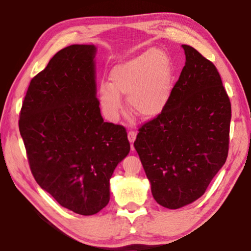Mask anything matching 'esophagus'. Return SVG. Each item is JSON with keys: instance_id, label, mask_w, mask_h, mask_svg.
<instances>
[{"instance_id": "1", "label": "esophagus", "mask_w": 251, "mask_h": 251, "mask_svg": "<svg viewBox=\"0 0 251 251\" xmlns=\"http://www.w3.org/2000/svg\"><path fill=\"white\" fill-rule=\"evenodd\" d=\"M136 131H134V130H130V131H128V141L130 142V144H131V147H133V143L135 142V139H136Z\"/></svg>"}]
</instances>
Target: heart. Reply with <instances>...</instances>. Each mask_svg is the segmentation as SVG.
Returning a JSON list of instances; mask_svg holds the SVG:
<instances>
[{"mask_svg":"<svg viewBox=\"0 0 251 251\" xmlns=\"http://www.w3.org/2000/svg\"><path fill=\"white\" fill-rule=\"evenodd\" d=\"M110 83L100 86V100L106 115L115 120L122 108L121 96L135 115L151 118L167 105L172 91V71L163 50H150L110 71Z\"/></svg>","mask_w":251,"mask_h":251,"instance_id":"1","label":"heart"}]
</instances>
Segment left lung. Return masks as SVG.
Returning a JSON list of instances; mask_svg holds the SVG:
<instances>
[{"label":"left lung","instance_id":"1","mask_svg":"<svg viewBox=\"0 0 251 251\" xmlns=\"http://www.w3.org/2000/svg\"><path fill=\"white\" fill-rule=\"evenodd\" d=\"M158 116L138 129L135 150L163 207L177 209L205 194L226 163L231 105L216 66L189 45Z\"/></svg>","mask_w":251,"mask_h":251}]
</instances>
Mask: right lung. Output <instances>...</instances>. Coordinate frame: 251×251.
Here are the masks:
<instances>
[{"label": "right lung", "mask_w": 251, "mask_h": 251, "mask_svg": "<svg viewBox=\"0 0 251 251\" xmlns=\"http://www.w3.org/2000/svg\"><path fill=\"white\" fill-rule=\"evenodd\" d=\"M94 45L57 52L32 78L19 128L37 184L76 214L109 201V179L130 145L124 126L104 122L96 97Z\"/></svg>", "instance_id": "right-lung-1"}]
</instances>
